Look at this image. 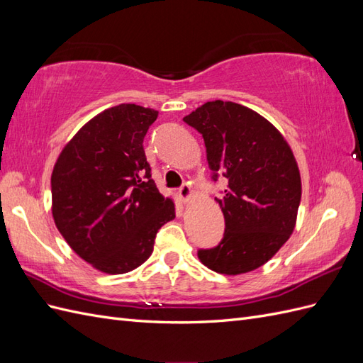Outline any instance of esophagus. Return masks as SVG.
<instances>
[{"label": "esophagus", "instance_id": "34e87169", "mask_svg": "<svg viewBox=\"0 0 363 363\" xmlns=\"http://www.w3.org/2000/svg\"><path fill=\"white\" fill-rule=\"evenodd\" d=\"M179 194H180V199H182L184 203H188V201L192 199L194 191L189 188V184H183L182 188H180V191H179Z\"/></svg>", "mask_w": 363, "mask_h": 363}]
</instances>
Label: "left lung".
I'll return each mask as SVG.
<instances>
[{
    "mask_svg": "<svg viewBox=\"0 0 363 363\" xmlns=\"http://www.w3.org/2000/svg\"><path fill=\"white\" fill-rule=\"evenodd\" d=\"M183 121L203 135L213 179L228 186L215 199L225 219L221 242L200 250L208 269L239 276L255 271L291 238L301 200L298 163L280 131L251 108L207 101Z\"/></svg>",
    "mask_w": 363,
    "mask_h": 363,
    "instance_id": "left-lung-1",
    "label": "left lung"
}]
</instances>
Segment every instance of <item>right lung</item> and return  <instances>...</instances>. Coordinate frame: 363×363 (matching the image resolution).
Returning <instances> with one entry per match:
<instances>
[{"label": "right lung", "mask_w": 363, "mask_h": 363, "mask_svg": "<svg viewBox=\"0 0 363 363\" xmlns=\"http://www.w3.org/2000/svg\"><path fill=\"white\" fill-rule=\"evenodd\" d=\"M157 115L138 104L106 108L77 131L54 164V223L75 255L101 272L140 267L159 228L175 218L142 145Z\"/></svg>", "instance_id": "add662e5"}]
</instances>
